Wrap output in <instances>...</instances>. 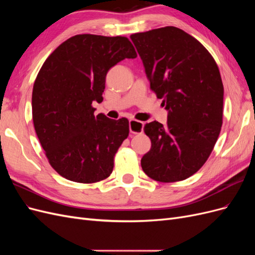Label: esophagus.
Wrapping results in <instances>:
<instances>
[{"label":"esophagus","instance_id":"obj_1","mask_svg":"<svg viewBox=\"0 0 255 255\" xmlns=\"http://www.w3.org/2000/svg\"><path fill=\"white\" fill-rule=\"evenodd\" d=\"M143 130V122L137 121L135 119L129 120V132L132 134H139Z\"/></svg>","mask_w":255,"mask_h":255}]
</instances>
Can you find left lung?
Here are the masks:
<instances>
[{
  "label": "left lung",
  "mask_w": 255,
  "mask_h": 255,
  "mask_svg": "<svg viewBox=\"0 0 255 255\" xmlns=\"http://www.w3.org/2000/svg\"><path fill=\"white\" fill-rule=\"evenodd\" d=\"M150 88L163 99L167 125H145L151 150L143 172L157 182L186 180L210 157L222 126L223 84L217 64L196 38L174 26L130 35Z\"/></svg>",
  "instance_id": "8db88e82"
}]
</instances>
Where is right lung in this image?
I'll return each mask as SVG.
<instances>
[{"label":"right lung","instance_id":"obj_1","mask_svg":"<svg viewBox=\"0 0 255 255\" xmlns=\"http://www.w3.org/2000/svg\"><path fill=\"white\" fill-rule=\"evenodd\" d=\"M128 38L82 34L45 59L32 95L34 128L50 165L65 179L92 184L113 172L114 158L129 133L128 120L95 115L103 101L107 71L136 58Z\"/></svg>","mask_w":255,"mask_h":255}]
</instances>
